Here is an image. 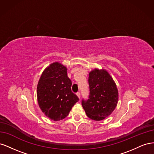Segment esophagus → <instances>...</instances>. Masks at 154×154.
<instances>
[{"instance_id": "esophagus-1", "label": "esophagus", "mask_w": 154, "mask_h": 154, "mask_svg": "<svg viewBox=\"0 0 154 154\" xmlns=\"http://www.w3.org/2000/svg\"><path fill=\"white\" fill-rule=\"evenodd\" d=\"M76 95L78 96V97H79V98H80V92H78L76 93Z\"/></svg>"}]
</instances>
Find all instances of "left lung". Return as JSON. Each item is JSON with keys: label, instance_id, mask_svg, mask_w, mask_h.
<instances>
[{"label": "left lung", "instance_id": "left-lung-1", "mask_svg": "<svg viewBox=\"0 0 154 154\" xmlns=\"http://www.w3.org/2000/svg\"><path fill=\"white\" fill-rule=\"evenodd\" d=\"M89 96L82 99V105L88 118L95 121L104 119L117 106L118 91L113 79L105 70L94 69L88 76Z\"/></svg>", "mask_w": 154, "mask_h": 154}]
</instances>
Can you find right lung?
<instances>
[{"mask_svg":"<svg viewBox=\"0 0 154 154\" xmlns=\"http://www.w3.org/2000/svg\"><path fill=\"white\" fill-rule=\"evenodd\" d=\"M67 68L58 62L51 64L42 74L37 85V100L42 111L55 122L69 115L78 97L71 91Z\"/></svg>","mask_w":154,"mask_h":154,"instance_id":"obj_1","label":"right lung"}]
</instances>
